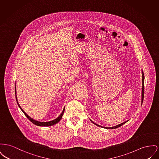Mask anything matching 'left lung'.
I'll use <instances>...</instances> for the list:
<instances>
[{
  "instance_id": "obj_1",
  "label": "left lung",
  "mask_w": 159,
  "mask_h": 159,
  "mask_svg": "<svg viewBox=\"0 0 159 159\" xmlns=\"http://www.w3.org/2000/svg\"><path fill=\"white\" fill-rule=\"evenodd\" d=\"M142 98H141V104L143 103V97H144V79H145V77H144V74H143V72L142 70ZM90 121L92 122L93 124H94L95 125H97V126L100 127H103V128H104V129H116V128H118V127H120V126H121L123 124H124L125 123H126L127 122L129 121V120H127V121H126L122 122L121 124H118V125H115V126H113V127H103V126H102V125H98V124H95V122H93L91 120H90Z\"/></svg>"
}]
</instances>
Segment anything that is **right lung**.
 <instances>
[{"label": "right lung", "instance_id": "add662e5", "mask_svg": "<svg viewBox=\"0 0 159 159\" xmlns=\"http://www.w3.org/2000/svg\"><path fill=\"white\" fill-rule=\"evenodd\" d=\"M16 93H17V92H16V85H15V94H16V101H17V104H18L20 109L21 110V111L24 113V114L25 115V116L28 118L29 120L30 121L32 122L33 124H34L35 125H38V126H41V127L52 126V125H55V124H57L58 122L60 121V120L62 119V116H63V115H64V111H65V107H64L63 111H62V113L60 114V115H59L57 118H56V119H55V120H52V121H50L41 122L38 121H37V120H34L33 118H32L31 117H30L28 115L26 112H25V111L22 109V108L20 107L19 102H18V100H17V97Z\"/></svg>", "mask_w": 159, "mask_h": 159}]
</instances>
